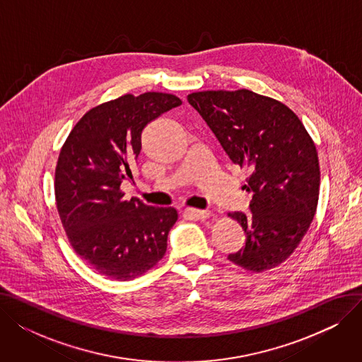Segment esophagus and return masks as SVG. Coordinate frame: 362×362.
<instances>
[{
    "label": "esophagus",
    "instance_id": "1",
    "mask_svg": "<svg viewBox=\"0 0 362 362\" xmlns=\"http://www.w3.org/2000/svg\"><path fill=\"white\" fill-rule=\"evenodd\" d=\"M185 214H186L187 217L195 218V220H205V218L210 217V211H206V210H197V208H186Z\"/></svg>",
    "mask_w": 362,
    "mask_h": 362
}]
</instances>
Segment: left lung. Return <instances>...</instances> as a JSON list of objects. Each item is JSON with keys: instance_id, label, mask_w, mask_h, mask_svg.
Returning a JSON list of instances; mask_svg holds the SVG:
<instances>
[{"instance_id": "1", "label": "left lung", "mask_w": 362, "mask_h": 362, "mask_svg": "<svg viewBox=\"0 0 362 362\" xmlns=\"http://www.w3.org/2000/svg\"><path fill=\"white\" fill-rule=\"evenodd\" d=\"M187 101L232 163L251 170L245 187L252 192V214L229 213L245 230V246L227 258L254 273L277 267L298 248L317 210L313 138L288 105L248 89L194 92Z\"/></svg>"}]
</instances>
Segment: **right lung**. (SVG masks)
Instances as JSON below:
<instances>
[{
	"label": "right lung",
	"instance_id": "right-lung-1",
	"mask_svg": "<svg viewBox=\"0 0 362 362\" xmlns=\"http://www.w3.org/2000/svg\"><path fill=\"white\" fill-rule=\"evenodd\" d=\"M171 93H126L90 108L67 136L55 167V204L74 252L107 279L142 276L164 257L177 220L175 208L123 199L141 133L163 112L179 107Z\"/></svg>",
	"mask_w": 362,
	"mask_h": 362
}]
</instances>
